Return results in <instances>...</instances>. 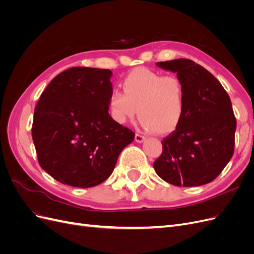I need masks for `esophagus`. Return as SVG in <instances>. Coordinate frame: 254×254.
Instances as JSON below:
<instances>
[{"instance_id": "esophagus-1", "label": "esophagus", "mask_w": 254, "mask_h": 254, "mask_svg": "<svg viewBox=\"0 0 254 254\" xmlns=\"http://www.w3.org/2000/svg\"><path fill=\"white\" fill-rule=\"evenodd\" d=\"M134 140L135 142L137 143H142L146 140V136L145 135H142V134H139V133H135V136H134Z\"/></svg>"}]
</instances>
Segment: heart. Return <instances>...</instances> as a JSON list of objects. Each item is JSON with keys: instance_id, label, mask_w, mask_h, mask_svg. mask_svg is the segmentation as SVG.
Returning a JSON list of instances; mask_svg holds the SVG:
<instances>
[{"instance_id": "b5f03b06", "label": "heart", "mask_w": 254, "mask_h": 254, "mask_svg": "<svg viewBox=\"0 0 254 254\" xmlns=\"http://www.w3.org/2000/svg\"><path fill=\"white\" fill-rule=\"evenodd\" d=\"M123 90L109 96L112 119L125 124L137 114L145 129L160 134L172 133L183 119L186 103L181 80L146 67H136L122 81Z\"/></svg>"}]
</instances>
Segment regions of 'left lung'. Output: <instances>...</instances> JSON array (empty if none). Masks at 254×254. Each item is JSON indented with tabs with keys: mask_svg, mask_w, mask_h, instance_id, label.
Masks as SVG:
<instances>
[{
	"mask_svg": "<svg viewBox=\"0 0 254 254\" xmlns=\"http://www.w3.org/2000/svg\"><path fill=\"white\" fill-rule=\"evenodd\" d=\"M157 65L177 73L186 110L178 128L162 140L163 151L153 168L176 187L210 183L234 152L236 119L231 99L221 83L193 60L179 58Z\"/></svg>",
	"mask_w": 254,
	"mask_h": 254,
	"instance_id": "8db88e82",
	"label": "left lung"
}]
</instances>
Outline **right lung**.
<instances>
[{"mask_svg":"<svg viewBox=\"0 0 254 254\" xmlns=\"http://www.w3.org/2000/svg\"><path fill=\"white\" fill-rule=\"evenodd\" d=\"M107 68L75 66L58 74L35 107L32 135L43 170L57 181L92 188L112 174L134 132L109 114Z\"/></svg>","mask_w":254,"mask_h":254,"instance_id":"right-lung-1","label":"right lung"}]
</instances>
